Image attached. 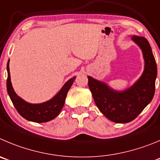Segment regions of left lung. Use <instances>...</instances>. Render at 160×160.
<instances>
[{
  "instance_id": "1",
  "label": "left lung",
  "mask_w": 160,
  "mask_h": 160,
  "mask_svg": "<svg viewBox=\"0 0 160 160\" xmlns=\"http://www.w3.org/2000/svg\"><path fill=\"white\" fill-rule=\"evenodd\" d=\"M132 40L142 50L145 65L141 78L130 88L116 92L106 83L88 77L97 107L109 120L117 123L134 120L152 101L156 90L157 66L150 44L144 37L132 36Z\"/></svg>"
}]
</instances>
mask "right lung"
Instances as JSON below:
<instances>
[{"mask_svg":"<svg viewBox=\"0 0 160 160\" xmlns=\"http://www.w3.org/2000/svg\"><path fill=\"white\" fill-rule=\"evenodd\" d=\"M7 91L15 108L23 118L37 123L51 121L59 114L65 104L67 93L76 79V77H73L68 80L60 92L50 100L40 104H31L19 98L13 90L10 79L9 61L7 64Z\"/></svg>","mask_w":160,"mask_h":160,"instance_id":"obj_1","label":"right lung"}]
</instances>
